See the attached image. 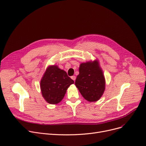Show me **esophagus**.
Listing matches in <instances>:
<instances>
[{
  "label": "esophagus",
  "instance_id": "1",
  "mask_svg": "<svg viewBox=\"0 0 146 146\" xmlns=\"http://www.w3.org/2000/svg\"><path fill=\"white\" fill-rule=\"evenodd\" d=\"M71 78H72L74 81L76 80V76H72L71 77Z\"/></svg>",
  "mask_w": 146,
  "mask_h": 146
}]
</instances>
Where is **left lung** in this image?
I'll return each mask as SVG.
<instances>
[{
  "label": "left lung",
  "instance_id": "8db88e82",
  "mask_svg": "<svg viewBox=\"0 0 146 146\" xmlns=\"http://www.w3.org/2000/svg\"><path fill=\"white\" fill-rule=\"evenodd\" d=\"M75 85L83 97L90 102L98 101L105 90V78L97 60L81 63Z\"/></svg>",
  "mask_w": 146,
  "mask_h": 146
}]
</instances>
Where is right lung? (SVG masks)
<instances>
[{
  "instance_id": "obj_1",
  "label": "right lung",
  "mask_w": 146,
  "mask_h": 146,
  "mask_svg": "<svg viewBox=\"0 0 146 146\" xmlns=\"http://www.w3.org/2000/svg\"><path fill=\"white\" fill-rule=\"evenodd\" d=\"M74 84L67 73L56 65L49 66L40 80L42 96L47 103L56 104L64 98L67 88Z\"/></svg>"
}]
</instances>
